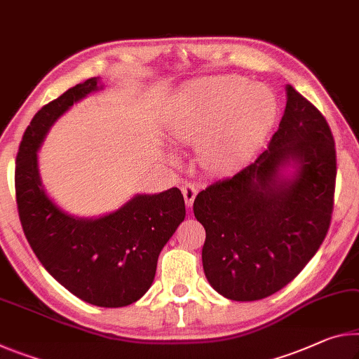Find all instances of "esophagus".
I'll return each instance as SVG.
<instances>
[{
    "instance_id": "obj_1",
    "label": "esophagus",
    "mask_w": 359,
    "mask_h": 359,
    "mask_svg": "<svg viewBox=\"0 0 359 359\" xmlns=\"http://www.w3.org/2000/svg\"><path fill=\"white\" fill-rule=\"evenodd\" d=\"M182 193H184L187 206L191 208L193 206V201H195V198H196V193H198L196 187L193 185V184H190V182H187V184L182 185Z\"/></svg>"
}]
</instances>
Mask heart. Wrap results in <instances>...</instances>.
Returning <instances> with one entry per match:
<instances>
[{"label":"heart","mask_w":359,"mask_h":359,"mask_svg":"<svg viewBox=\"0 0 359 359\" xmlns=\"http://www.w3.org/2000/svg\"><path fill=\"white\" fill-rule=\"evenodd\" d=\"M240 76L200 79L180 97L169 124L174 140L200 145L203 166L226 172L257 149L278 116V100L265 84Z\"/></svg>","instance_id":"heart-1"}]
</instances>
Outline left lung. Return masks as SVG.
<instances>
[{
  "label": "left lung",
  "instance_id": "1",
  "mask_svg": "<svg viewBox=\"0 0 359 359\" xmlns=\"http://www.w3.org/2000/svg\"><path fill=\"white\" fill-rule=\"evenodd\" d=\"M280 128L254 163L198 193L203 269L220 295L251 302L291 283L331 225L335 145L321 111L286 86ZM291 167V173L285 170Z\"/></svg>",
  "mask_w": 359,
  "mask_h": 359
}]
</instances>
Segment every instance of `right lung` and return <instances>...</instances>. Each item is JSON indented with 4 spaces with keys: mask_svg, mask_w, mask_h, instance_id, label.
<instances>
[{
    "mask_svg": "<svg viewBox=\"0 0 359 359\" xmlns=\"http://www.w3.org/2000/svg\"><path fill=\"white\" fill-rule=\"evenodd\" d=\"M100 89V79L89 78L33 116L15 159V198L27 241L49 275L84 302L118 309L150 289L158 255L185 219V201L172 187L135 195L110 214L84 219L48 196L39 177V147L68 108Z\"/></svg>",
    "mask_w": 359,
    "mask_h": 359,
    "instance_id": "obj_1",
    "label": "right lung"
}]
</instances>
